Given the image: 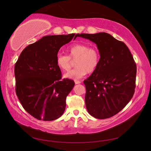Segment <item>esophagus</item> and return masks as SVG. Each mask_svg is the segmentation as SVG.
Instances as JSON below:
<instances>
[{
  "label": "esophagus",
  "instance_id": "obj_1",
  "mask_svg": "<svg viewBox=\"0 0 151 151\" xmlns=\"http://www.w3.org/2000/svg\"><path fill=\"white\" fill-rule=\"evenodd\" d=\"M74 82H75V84H80V83H81V81H77V80L74 81Z\"/></svg>",
  "mask_w": 151,
  "mask_h": 151
}]
</instances>
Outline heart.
Instances as JSON below:
<instances>
[{"label": "heart", "mask_w": 151, "mask_h": 151, "mask_svg": "<svg viewBox=\"0 0 151 151\" xmlns=\"http://www.w3.org/2000/svg\"><path fill=\"white\" fill-rule=\"evenodd\" d=\"M68 56L58 53L56 57V64L60 69L67 71L71 66V60H75L76 67L63 75L65 78L77 80L83 77L87 73H93L96 69L100 55L98 50L82 43H77L67 49Z\"/></svg>", "instance_id": "obj_1"}]
</instances>
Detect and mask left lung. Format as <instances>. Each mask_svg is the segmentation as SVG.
<instances>
[{
    "instance_id": "left-lung-1",
    "label": "left lung",
    "mask_w": 151,
    "mask_h": 151,
    "mask_svg": "<svg viewBox=\"0 0 151 151\" xmlns=\"http://www.w3.org/2000/svg\"><path fill=\"white\" fill-rule=\"evenodd\" d=\"M98 47L99 65L84 81L86 106L91 116L105 119L115 115L129 103L135 88L137 67L127 45L108 33L76 34Z\"/></svg>"
}]
</instances>
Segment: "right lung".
<instances>
[{
  "label": "right lung",
  "mask_w": 151,
  "mask_h": 151,
  "mask_svg": "<svg viewBox=\"0 0 151 151\" xmlns=\"http://www.w3.org/2000/svg\"><path fill=\"white\" fill-rule=\"evenodd\" d=\"M74 35L44 36L22 50L16 63V95L25 110L36 119L52 121L65 111L66 98L75 83L71 79L61 80L56 57Z\"/></svg>",
  "instance_id": "obj_1"
}]
</instances>
